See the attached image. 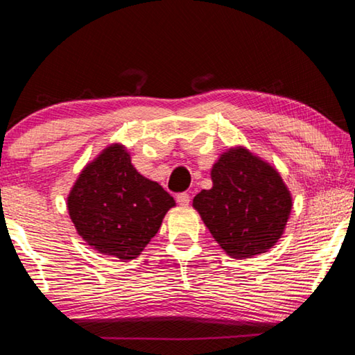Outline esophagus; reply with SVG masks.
Segmentation results:
<instances>
[{
	"label": "esophagus",
	"mask_w": 355,
	"mask_h": 355,
	"mask_svg": "<svg viewBox=\"0 0 355 355\" xmlns=\"http://www.w3.org/2000/svg\"><path fill=\"white\" fill-rule=\"evenodd\" d=\"M177 202H178V205L188 207L189 202H191V197H189L188 192H180V194H177Z\"/></svg>",
	"instance_id": "34e87169"
}]
</instances>
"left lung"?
<instances>
[{"mask_svg":"<svg viewBox=\"0 0 355 355\" xmlns=\"http://www.w3.org/2000/svg\"><path fill=\"white\" fill-rule=\"evenodd\" d=\"M213 188L192 200L209 233L228 255L250 258L279 241L291 196L279 172L245 148H232L211 169Z\"/></svg>","mask_w":355,"mask_h":355,"instance_id":"1","label":"left lung"}]
</instances>
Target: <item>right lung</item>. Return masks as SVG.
Returning <instances> with one entry per match:
<instances>
[{"label":"right lung","instance_id":"obj_1","mask_svg":"<svg viewBox=\"0 0 355 355\" xmlns=\"http://www.w3.org/2000/svg\"><path fill=\"white\" fill-rule=\"evenodd\" d=\"M173 205L169 192L142 177L119 144L84 167L67 199L69 214L84 241L120 260L141 255Z\"/></svg>","mask_w":355,"mask_h":355}]
</instances>
